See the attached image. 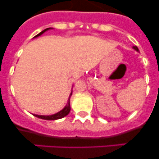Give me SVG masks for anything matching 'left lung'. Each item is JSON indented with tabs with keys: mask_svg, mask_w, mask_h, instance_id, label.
<instances>
[{
	"mask_svg": "<svg viewBox=\"0 0 159 159\" xmlns=\"http://www.w3.org/2000/svg\"><path fill=\"white\" fill-rule=\"evenodd\" d=\"M133 48H134V50H135V51H139V48H137V47H136V46H134V47H133Z\"/></svg>",
	"mask_w": 159,
	"mask_h": 159,
	"instance_id": "8db88e82",
	"label": "left lung"
}]
</instances>
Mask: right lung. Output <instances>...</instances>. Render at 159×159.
<instances>
[{
  "instance_id": "obj_1",
  "label": "right lung",
  "mask_w": 159,
  "mask_h": 159,
  "mask_svg": "<svg viewBox=\"0 0 159 159\" xmlns=\"http://www.w3.org/2000/svg\"><path fill=\"white\" fill-rule=\"evenodd\" d=\"M49 29H51V28H46V29H44V30H42V31H41V32H40V33L38 34H37L36 36L34 37V38H37V37L40 36V35H41L43 33H44V32L47 31V30H49ZM71 94H72V91H71V92H70V94L69 98H68V103H67L66 106H65V108H64L61 111H59V112H57V113L54 114V115H34V116L37 117V118H41V119H44V120H57V119H60V118H64V117H65V116H66V115H68V114H69V112H70V96H71Z\"/></svg>"
}]
</instances>
